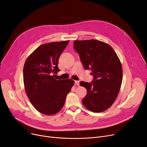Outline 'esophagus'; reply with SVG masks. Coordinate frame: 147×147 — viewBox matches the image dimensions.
<instances>
[{"instance_id":"34e87169","label":"esophagus","mask_w":147,"mask_h":147,"mask_svg":"<svg viewBox=\"0 0 147 147\" xmlns=\"http://www.w3.org/2000/svg\"><path fill=\"white\" fill-rule=\"evenodd\" d=\"M79 83H80V82L78 81V80H76V81H75V84H76V85L79 86Z\"/></svg>"}]
</instances>
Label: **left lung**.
Returning a JSON list of instances; mask_svg holds the SVG:
<instances>
[{
	"label": "left lung",
	"instance_id": "1",
	"mask_svg": "<svg viewBox=\"0 0 147 147\" xmlns=\"http://www.w3.org/2000/svg\"><path fill=\"white\" fill-rule=\"evenodd\" d=\"M74 48L86 69H91V83L80 82L87 94L82 103L88 110L102 112L117 99L123 80L121 61L109 44L96 40H75Z\"/></svg>",
	"mask_w": 147,
	"mask_h": 147
}]
</instances>
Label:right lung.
I'll return each mask as SVG.
<instances>
[{"mask_svg":"<svg viewBox=\"0 0 147 147\" xmlns=\"http://www.w3.org/2000/svg\"><path fill=\"white\" fill-rule=\"evenodd\" d=\"M69 40L42 44L32 53L23 67V82L28 97L35 109L46 115L59 112L74 81L57 80L59 58Z\"/></svg>","mask_w":147,"mask_h":147,"instance_id":"right-lung-1","label":"right lung"}]
</instances>
